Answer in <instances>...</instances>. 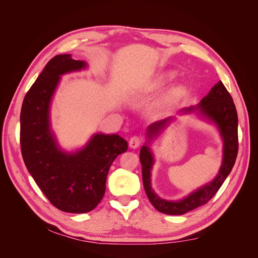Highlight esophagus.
Instances as JSON below:
<instances>
[{"instance_id": "1", "label": "esophagus", "mask_w": 258, "mask_h": 258, "mask_svg": "<svg viewBox=\"0 0 258 258\" xmlns=\"http://www.w3.org/2000/svg\"><path fill=\"white\" fill-rule=\"evenodd\" d=\"M142 143V139H141V137H138V136H135V137H132L131 139H130V141H129V146L131 147V148H138L139 146H140V144Z\"/></svg>"}]
</instances>
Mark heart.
Here are the masks:
<instances>
[{"instance_id": "1", "label": "heart", "mask_w": 258, "mask_h": 258, "mask_svg": "<svg viewBox=\"0 0 258 258\" xmlns=\"http://www.w3.org/2000/svg\"><path fill=\"white\" fill-rule=\"evenodd\" d=\"M170 77H172V75H170ZM183 90H184L183 87H176L175 89L172 90V92H171V98L178 97L183 92Z\"/></svg>"}]
</instances>
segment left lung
I'll use <instances>...</instances> for the list:
<instances>
[{"label":"left lung","instance_id":"1","mask_svg":"<svg viewBox=\"0 0 258 258\" xmlns=\"http://www.w3.org/2000/svg\"><path fill=\"white\" fill-rule=\"evenodd\" d=\"M194 111L213 121L223 139V161L218 174L212 182L200 187L196 191L178 201H168L161 199L154 192L151 186V170L154 163L153 154L147 145L142 146L140 151V161L142 165V177L144 189L151 204L159 212L169 215H182L211 200L217 190L221 188L226 177L235 165L238 155V115L235 103L230 93L226 89L224 84L220 81L210 90L208 95L200 101L197 106L185 107L181 111L183 114H188ZM173 118L168 117L166 119L156 121L147 128L146 136L148 139L157 137Z\"/></svg>","mask_w":258,"mask_h":258}]
</instances>
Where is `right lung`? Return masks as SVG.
<instances>
[{
	"mask_svg": "<svg viewBox=\"0 0 258 258\" xmlns=\"http://www.w3.org/2000/svg\"><path fill=\"white\" fill-rule=\"evenodd\" d=\"M86 62L71 54L48 61L23 99L20 146L23 161L52 206L68 213H87L102 200L106 176L128 143L118 135L96 134L75 153L60 150L50 129L49 106L60 76L81 71Z\"/></svg>",
	"mask_w": 258,
	"mask_h": 258,
	"instance_id": "add662e5",
	"label": "right lung"
}]
</instances>
